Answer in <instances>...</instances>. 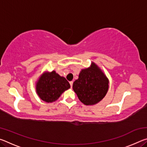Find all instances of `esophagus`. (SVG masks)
<instances>
[{"instance_id":"1","label":"esophagus","mask_w":147,"mask_h":147,"mask_svg":"<svg viewBox=\"0 0 147 147\" xmlns=\"http://www.w3.org/2000/svg\"><path fill=\"white\" fill-rule=\"evenodd\" d=\"M69 83H70V85H71V88H72V87H73V81H71V82H69Z\"/></svg>"}]
</instances>
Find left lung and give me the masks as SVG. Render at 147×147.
Returning a JSON list of instances; mask_svg holds the SVG:
<instances>
[{
  "label": "left lung",
  "instance_id": "left-lung-1",
  "mask_svg": "<svg viewBox=\"0 0 147 147\" xmlns=\"http://www.w3.org/2000/svg\"><path fill=\"white\" fill-rule=\"evenodd\" d=\"M73 88L83 104L94 105L106 96L109 88V80L101 69L92 62L89 68L80 71L78 79L74 82Z\"/></svg>",
  "mask_w": 147,
  "mask_h": 147
}]
</instances>
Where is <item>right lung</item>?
I'll use <instances>...</instances> for the list:
<instances>
[{
	"mask_svg": "<svg viewBox=\"0 0 147 147\" xmlns=\"http://www.w3.org/2000/svg\"><path fill=\"white\" fill-rule=\"evenodd\" d=\"M69 82L55 71L45 72L39 77L36 85V93L41 100L53 102L65 90L70 88Z\"/></svg>",
	"mask_w": 147,
	"mask_h": 147,
	"instance_id": "add662e5",
	"label": "right lung"
}]
</instances>
